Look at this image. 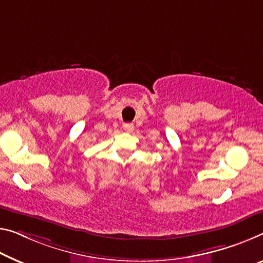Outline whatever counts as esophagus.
Returning a JSON list of instances; mask_svg holds the SVG:
<instances>
[{
  "instance_id": "esophagus-1",
  "label": "esophagus",
  "mask_w": 263,
  "mask_h": 263,
  "mask_svg": "<svg viewBox=\"0 0 263 263\" xmlns=\"http://www.w3.org/2000/svg\"><path fill=\"white\" fill-rule=\"evenodd\" d=\"M123 129L127 133H132L133 130H134V124H133V123H124L123 124Z\"/></svg>"
}]
</instances>
